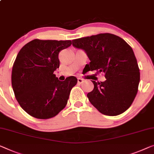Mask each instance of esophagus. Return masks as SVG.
<instances>
[{"mask_svg": "<svg viewBox=\"0 0 154 154\" xmlns=\"http://www.w3.org/2000/svg\"><path fill=\"white\" fill-rule=\"evenodd\" d=\"M83 82H84V80L82 79V78H78V79H77V82L79 84H82Z\"/></svg>", "mask_w": 154, "mask_h": 154, "instance_id": "esophagus-1", "label": "esophagus"}]
</instances>
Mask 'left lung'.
Listing matches in <instances>:
<instances>
[{
  "instance_id": "left-lung-1",
  "label": "left lung",
  "mask_w": 154,
  "mask_h": 154,
  "mask_svg": "<svg viewBox=\"0 0 154 154\" xmlns=\"http://www.w3.org/2000/svg\"><path fill=\"white\" fill-rule=\"evenodd\" d=\"M72 45L86 52L88 71L104 72L106 80L92 81L94 88L87 94L101 113L109 116L127 111L136 97L140 70L133 49L115 34H99L72 41Z\"/></svg>"
}]
</instances>
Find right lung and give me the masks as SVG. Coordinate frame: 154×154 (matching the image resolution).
Instances as JSON below:
<instances>
[{"label":"right lung","instance_id":"1","mask_svg":"<svg viewBox=\"0 0 154 154\" xmlns=\"http://www.w3.org/2000/svg\"><path fill=\"white\" fill-rule=\"evenodd\" d=\"M71 44L70 40L34 39L18 53L11 85L18 104L34 118H51L67 104L77 79L71 76L59 81L53 72L59 68V53Z\"/></svg>","mask_w":154,"mask_h":154}]
</instances>
